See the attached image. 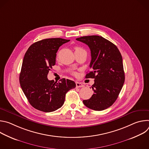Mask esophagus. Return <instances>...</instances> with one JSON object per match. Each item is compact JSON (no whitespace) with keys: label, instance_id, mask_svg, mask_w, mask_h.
Here are the masks:
<instances>
[{"label":"esophagus","instance_id":"1","mask_svg":"<svg viewBox=\"0 0 149 149\" xmlns=\"http://www.w3.org/2000/svg\"><path fill=\"white\" fill-rule=\"evenodd\" d=\"M84 86V85L79 82H76V87L77 88H81V87H83Z\"/></svg>","mask_w":149,"mask_h":149}]
</instances>
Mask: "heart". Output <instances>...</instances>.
Listing matches in <instances>:
<instances>
[{"mask_svg":"<svg viewBox=\"0 0 149 149\" xmlns=\"http://www.w3.org/2000/svg\"><path fill=\"white\" fill-rule=\"evenodd\" d=\"M81 49H81V48H79V47H75V51H79V50H81Z\"/></svg>","mask_w":149,"mask_h":149,"instance_id":"obj_1","label":"heart"}]
</instances>
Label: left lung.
<instances>
[{
    "mask_svg": "<svg viewBox=\"0 0 149 149\" xmlns=\"http://www.w3.org/2000/svg\"><path fill=\"white\" fill-rule=\"evenodd\" d=\"M76 39L90 49L91 71L86 78L94 79V94L90 99L83 100V103L95 111L107 109L116 101L125 80L121 53L114 44L102 36H86Z\"/></svg>",
    "mask_w": 149,
    "mask_h": 149,
    "instance_id": "8db88e82",
    "label": "left lung"
}]
</instances>
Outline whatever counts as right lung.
<instances>
[{"label":"right lung","instance_id":"1","mask_svg":"<svg viewBox=\"0 0 149 149\" xmlns=\"http://www.w3.org/2000/svg\"><path fill=\"white\" fill-rule=\"evenodd\" d=\"M70 40L45 39L31 45L25 54L19 75L20 87L35 109L49 113L61 108L66 93L74 88V81L62 78L58 82L49 80V71L55 65L59 48Z\"/></svg>","mask_w":149,"mask_h":149}]
</instances>
